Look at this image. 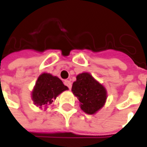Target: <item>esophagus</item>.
I'll use <instances>...</instances> for the list:
<instances>
[{"instance_id": "34e87169", "label": "esophagus", "mask_w": 147, "mask_h": 147, "mask_svg": "<svg viewBox=\"0 0 147 147\" xmlns=\"http://www.w3.org/2000/svg\"><path fill=\"white\" fill-rule=\"evenodd\" d=\"M64 83H65V86H67V87L69 88V89H71V87H72V83H71V82L69 81V80H65V82H64Z\"/></svg>"}]
</instances>
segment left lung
Segmentation results:
<instances>
[{
	"instance_id": "obj_1",
	"label": "left lung",
	"mask_w": 147,
	"mask_h": 147,
	"mask_svg": "<svg viewBox=\"0 0 147 147\" xmlns=\"http://www.w3.org/2000/svg\"><path fill=\"white\" fill-rule=\"evenodd\" d=\"M76 78L73 83L72 92L78 99L81 109L87 114L93 115L105 105V88L88 73L78 74Z\"/></svg>"
}]
</instances>
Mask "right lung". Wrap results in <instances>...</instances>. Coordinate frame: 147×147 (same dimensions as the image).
Returning <instances> with one entry per match:
<instances>
[{
    "label": "right lung",
    "mask_w": 147,
    "mask_h": 147,
    "mask_svg": "<svg viewBox=\"0 0 147 147\" xmlns=\"http://www.w3.org/2000/svg\"><path fill=\"white\" fill-rule=\"evenodd\" d=\"M65 90H68V88L59 78L52 76L50 74H42L37 78L32 97L35 105L47 106Z\"/></svg>",
    "instance_id": "add662e5"
}]
</instances>
